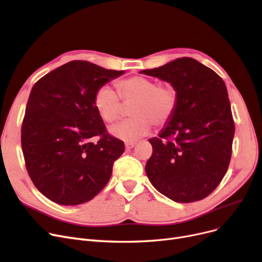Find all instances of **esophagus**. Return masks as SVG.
I'll return each instance as SVG.
<instances>
[{
  "instance_id": "obj_1",
  "label": "esophagus",
  "mask_w": 262,
  "mask_h": 262,
  "mask_svg": "<svg viewBox=\"0 0 262 262\" xmlns=\"http://www.w3.org/2000/svg\"><path fill=\"white\" fill-rule=\"evenodd\" d=\"M124 146H126L127 149H131V148H133L135 146V143L134 142H127L126 144H124Z\"/></svg>"
}]
</instances>
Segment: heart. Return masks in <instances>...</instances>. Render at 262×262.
Here are the masks:
<instances>
[{"mask_svg":"<svg viewBox=\"0 0 262 262\" xmlns=\"http://www.w3.org/2000/svg\"><path fill=\"white\" fill-rule=\"evenodd\" d=\"M118 93L108 85L96 91L94 106L99 116L112 123L120 119L124 113V104L132 105V118L110 129L118 139L133 141L150 132L152 124L162 127L169 122L178 105V94L170 84L159 85L152 79L131 77L116 84Z\"/></svg>","mask_w":262,"mask_h":262,"instance_id":"obj_1","label":"heart"}]
</instances>
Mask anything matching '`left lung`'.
<instances>
[{"label": "left lung", "instance_id": "left-lung-1", "mask_svg": "<svg viewBox=\"0 0 262 262\" xmlns=\"http://www.w3.org/2000/svg\"><path fill=\"white\" fill-rule=\"evenodd\" d=\"M141 73L170 83L178 94L172 118L149 140V181L173 202L201 201L216 189L231 158L234 123L225 82L191 57Z\"/></svg>", "mask_w": 262, "mask_h": 262}]
</instances>
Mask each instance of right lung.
Returning <instances> with one entry per match:
<instances>
[{"mask_svg": "<svg viewBox=\"0 0 262 262\" xmlns=\"http://www.w3.org/2000/svg\"><path fill=\"white\" fill-rule=\"evenodd\" d=\"M123 72L72 60L34 84L22 121L21 146L34 185L50 201L80 205L108 182L124 144L107 133L94 96ZM94 136H99L96 144L89 142Z\"/></svg>", "mask_w": 262, "mask_h": 262, "instance_id": "1", "label": "right lung"}]
</instances>
